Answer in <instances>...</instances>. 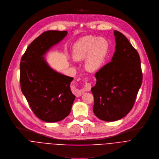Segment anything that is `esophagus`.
<instances>
[{"mask_svg":"<svg viewBox=\"0 0 159 159\" xmlns=\"http://www.w3.org/2000/svg\"><path fill=\"white\" fill-rule=\"evenodd\" d=\"M91 88V84L89 83H86L85 84H84V86L83 88V89H82L81 90H80V92L79 93V94H81V93L83 92H84V91H90Z\"/></svg>","mask_w":159,"mask_h":159,"instance_id":"esophagus-1","label":"esophagus"}]
</instances>
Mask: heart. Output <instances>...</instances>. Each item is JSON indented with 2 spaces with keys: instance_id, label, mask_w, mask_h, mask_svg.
<instances>
[{
  "instance_id": "heart-1",
  "label": "heart",
  "mask_w": 159,
  "mask_h": 159,
  "mask_svg": "<svg viewBox=\"0 0 159 159\" xmlns=\"http://www.w3.org/2000/svg\"><path fill=\"white\" fill-rule=\"evenodd\" d=\"M108 49V42L105 38L85 36L74 44L73 57L76 61L83 60L86 57L85 67L87 70L93 72L102 66Z\"/></svg>"
}]
</instances>
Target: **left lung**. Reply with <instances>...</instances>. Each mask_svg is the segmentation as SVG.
Listing matches in <instances>:
<instances>
[{"label":"left lung","mask_w":159,"mask_h":159,"mask_svg":"<svg viewBox=\"0 0 159 159\" xmlns=\"http://www.w3.org/2000/svg\"><path fill=\"white\" fill-rule=\"evenodd\" d=\"M114 34L116 44L111 61L95 73L97 83L91 89L93 112L106 121L120 120L130 112L143 78L137 51L119 31Z\"/></svg>","instance_id":"1"}]
</instances>
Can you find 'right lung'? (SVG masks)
<instances>
[{"instance_id":"add662e5","label":"right lung","mask_w":159,"mask_h":159,"mask_svg":"<svg viewBox=\"0 0 159 159\" xmlns=\"http://www.w3.org/2000/svg\"><path fill=\"white\" fill-rule=\"evenodd\" d=\"M67 33L59 30L44 32L27 47L20 62L21 91L32 111L46 122L65 118L75 99L70 88L73 78L52 70L43 57Z\"/></svg>"}]
</instances>
